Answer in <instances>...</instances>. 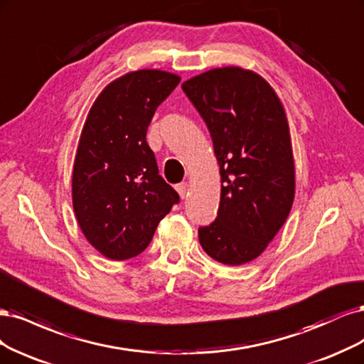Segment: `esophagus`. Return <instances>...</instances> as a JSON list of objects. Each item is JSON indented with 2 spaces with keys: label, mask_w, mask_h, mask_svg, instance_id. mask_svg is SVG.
I'll list each match as a JSON object with an SVG mask.
<instances>
[{
  "label": "esophagus",
  "mask_w": 364,
  "mask_h": 364,
  "mask_svg": "<svg viewBox=\"0 0 364 364\" xmlns=\"http://www.w3.org/2000/svg\"><path fill=\"white\" fill-rule=\"evenodd\" d=\"M187 191H189V184H187V183H181V184L177 186V192H178V195H180L181 198H186Z\"/></svg>",
  "instance_id": "esophagus-1"
}]
</instances>
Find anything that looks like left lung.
I'll list each match as a JSON object with an SVG mask.
<instances>
[{
	"instance_id": "left-lung-1",
	"label": "left lung",
	"mask_w": 364,
	"mask_h": 364,
	"mask_svg": "<svg viewBox=\"0 0 364 364\" xmlns=\"http://www.w3.org/2000/svg\"><path fill=\"white\" fill-rule=\"evenodd\" d=\"M213 140L220 173L218 218L198 230L213 260L240 266L257 259L295 199L289 121L274 87L250 69L215 68L181 85Z\"/></svg>"
}]
</instances>
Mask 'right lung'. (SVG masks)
Returning a JSON list of instances; mask_svg holds the SVG:
<instances>
[{
  "label": "right lung",
  "mask_w": 364,
  "mask_h": 364,
  "mask_svg": "<svg viewBox=\"0 0 364 364\" xmlns=\"http://www.w3.org/2000/svg\"><path fill=\"white\" fill-rule=\"evenodd\" d=\"M180 77L160 69L127 73L105 86L87 113L73 169V205L87 242L109 260L149 245L178 193L159 175L146 130Z\"/></svg>",
  "instance_id": "obj_1"
}]
</instances>
